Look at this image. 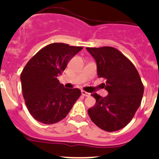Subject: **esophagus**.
Returning <instances> with one entry per match:
<instances>
[{
  "label": "esophagus",
  "mask_w": 159,
  "mask_h": 159,
  "mask_svg": "<svg viewBox=\"0 0 159 159\" xmlns=\"http://www.w3.org/2000/svg\"><path fill=\"white\" fill-rule=\"evenodd\" d=\"M82 95L83 96V97H89L90 93L85 92V91H82Z\"/></svg>",
  "instance_id": "34e87169"
}]
</instances>
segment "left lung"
I'll use <instances>...</instances> for the list:
<instances>
[{"mask_svg":"<svg viewBox=\"0 0 159 159\" xmlns=\"http://www.w3.org/2000/svg\"><path fill=\"white\" fill-rule=\"evenodd\" d=\"M97 62L98 77L109 94L102 97L92 96L97 102L88 109L92 121L105 131L114 132L126 126L139 107L143 85L134 65L113 47L87 48Z\"/></svg>","mask_w":159,"mask_h":159,"instance_id":"obj_1","label":"left lung"}]
</instances>
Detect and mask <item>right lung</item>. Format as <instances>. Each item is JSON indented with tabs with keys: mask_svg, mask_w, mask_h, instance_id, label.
Listing matches in <instances>:
<instances>
[{
	"mask_svg": "<svg viewBox=\"0 0 159 159\" xmlns=\"http://www.w3.org/2000/svg\"><path fill=\"white\" fill-rule=\"evenodd\" d=\"M82 49L67 43H50L24 67L20 74L24 99L29 112L39 122L52 125L62 120L81 96L79 89L65 88L57 77Z\"/></svg>",
	"mask_w": 159,
	"mask_h": 159,
	"instance_id": "add662e5",
	"label": "right lung"
}]
</instances>
